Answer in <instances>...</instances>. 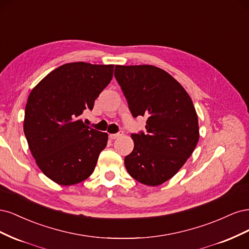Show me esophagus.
Here are the masks:
<instances>
[{
	"label": "esophagus",
	"mask_w": 249,
	"mask_h": 249,
	"mask_svg": "<svg viewBox=\"0 0 249 249\" xmlns=\"http://www.w3.org/2000/svg\"><path fill=\"white\" fill-rule=\"evenodd\" d=\"M124 135V132L123 131H119L118 133H116V134H111L110 135V138L111 139H116V138H118V137H120V136H123Z\"/></svg>",
	"instance_id": "esophagus-1"
}]
</instances>
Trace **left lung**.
Returning a JSON list of instances; mask_svg holds the SVG:
<instances>
[{
	"instance_id": "1",
	"label": "left lung",
	"mask_w": 249,
	"mask_h": 249,
	"mask_svg": "<svg viewBox=\"0 0 249 249\" xmlns=\"http://www.w3.org/2000/svg\"><path fill=\"white\" fill-rule=\"evenodd\" d=\"M133 117L145 116L146 132L132 134L133 152L124 158L130 176L147 186L171 178L196 146L198 119L191 97L165 71L154 65H116Z\"/></svg>"
}]
</instances>
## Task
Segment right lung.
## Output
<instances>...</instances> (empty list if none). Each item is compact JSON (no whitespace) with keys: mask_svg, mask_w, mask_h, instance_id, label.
<instances>
[{"mask_svg":"<svg viewBox=\"0 0 249 249\" xmlns=\"http://www.w3.org/2000/svg\"><path fill=\"white\" fill-rule=\"evenodd\" d=\"M114 65L66 63L51 71L30 93L24 133L37 165L49 178L70 186L93 172L108 134L91 129L81 115L113 77Z\"/></svg>","mask_w":249,"mask_h":249,"instance_id":"1","label":"right lung"}]
</instances>
